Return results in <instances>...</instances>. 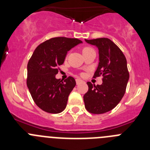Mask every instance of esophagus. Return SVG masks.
<instances>
[{
	"label": "esophagus",
	"instance_id": "1",
	"mask_svg": "<svg viewBox=\"0 0 150 150\" xmlns=\"http://www.w3.org/2000/svg\"><path fill=\"white\" fill-rule=\"evenodd\" d=\"M82 82H83V80H82V79H76V84H79V83H82Z\"/></svg>",
	"mask_w": 150,
	"mask_h": 150
}]
</instances>
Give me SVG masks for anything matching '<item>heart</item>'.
I'll return each mask as SVG.
<instances>
[{"label":"heart","instance_id":"heart-1","mask_svg":"<svg viewBox=\"0 0 150 150\" xmlns=\"http://www.w3.org/2000/svg\"><path fill=\"white\" fill-rule=\"evenodd\" d=\"M91 50V48H90V47H84V48L83 49V53L84 52L88 51V50Z\"/></svg>","mask_w":150,"mask_h":150}]
</instances>
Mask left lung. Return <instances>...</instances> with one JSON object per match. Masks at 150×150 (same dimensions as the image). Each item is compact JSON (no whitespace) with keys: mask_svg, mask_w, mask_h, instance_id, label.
Masks as SVG:
<instances>
[{"mask_svg":"<svg viewBox=\"0 0 150 150\" xmlns=\"http://www.w3.org/2000/svg\"><path fill=\"white\" fill-rule=\"evenodd\" d=\"M96 46L99 51V63L94 77L103 76L101 85L87 83L88 90L83 96L85 107L91 113L102 114L110 111L124 96L129 79L125 56L108 38L85 40Z\"/></svg>","mask_w":150,"mask_h":150,"instance_id":"obj_1","label":"left lung"}]
</instances>
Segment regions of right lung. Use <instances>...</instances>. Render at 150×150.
<instances>
[{
    "mask_svg": "<svg viewBox=\"0 0 150 150\" xmlns=\"http://www.w3.org/2000/svg\"><path fill=\"white\" fill-rule=\"evenodd\" d=\"M81 43L76 38H51L40 43L28 61V88L34 103L45 112L59 113L65 109L76 81L72 76L62 81L55 75L67 52Z\"/></svg>",
    "mask_w": 150,
    "mask_h": 150,
    "instance_id": "1",
    "label": "right lung"
}]
</instances>
